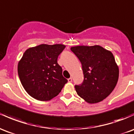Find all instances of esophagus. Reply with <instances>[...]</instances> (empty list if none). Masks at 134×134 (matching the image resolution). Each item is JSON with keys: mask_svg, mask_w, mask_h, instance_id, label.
Segmentation results:
<instances>
[{"mask_svg": "<svg viewBox=\"0 0 134 134\" xmlns=\"http://www.w3.org/2000/svg\"><path fill=\"white\" fill-rule=\"evenodd\" d=\"M72 81V77H70V78L68 79V82H69V83H71Z\"/></svg>", "mask_w": 134, "mask_h": 134, "instance_id": "obj_1", "label": "esophagus"}]
</instances>
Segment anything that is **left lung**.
Wrapping results in <instances>:
<instances>
[{
	"label": "left lung",
	"instance_id": "1",
	"mask_svg": "<svg viewBox=\"0 0 134 134\" xmlns=\"http://www.w3.org/2000/svg\"><path fill=\"white\" fill-rule=\"evenodd\" d=\"M82 65L84 80L75 85L77 95L90 104L100 102L116 85L119 69L113 53L98 45L71 47Z\"/></svg>",
	"mask_w": 134,
	"mask_h": 134
}]
</instances>
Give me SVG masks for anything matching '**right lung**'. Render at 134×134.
<instances>
[{
	"mask_svg": "<svg viewBox=\"0 0 134 134\" xmlns=\"http://www.w3.org/2000/svg\"><path fill=\"white\" fill-rule=\"evenodd\" d=\"M64 44H41L27 49L18 65V73L22 86L33 98L50 100L58 95L67 79L57 63Z\"/></svg>",
	"mask_w": 134,
	"mask_h": 134,
	"instance_id": "obj_1",
	"label": "right lung"
}]
</instances>
